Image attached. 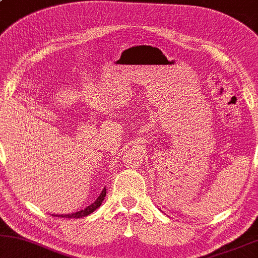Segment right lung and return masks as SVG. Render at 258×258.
I'll return each mask as SVG.
<instances>
[{
  "label": "right lung",
  "instance_id": "obj_1",
  "mask_svg": "<svg viewBox=\"0 0 258 258\" xmlns=\"http://www.w3.org/2000/svg\"><path fill=\"white\" fill-rule=\"evenodd\" d=\"M105 197H106V188H104V189L101 190L99 197L97 198V200L94 201L93 203H91L90 206L86 207L85 209L79 210V212H76V213H72V214H68V215H59V217H67V219H79V217L88 216L91 213H93L94 210L98 208V207L101 206V202L104 201Z\"/></svg>",
  "mask_w": 258,
  "mask_h": 258
}]
</instances>
